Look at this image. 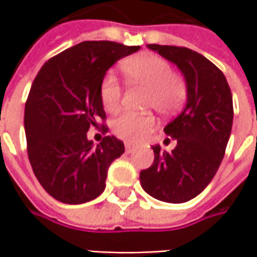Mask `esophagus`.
I'll use <instances>...</instances> for the list:
<instances>
[{
  "label": "esophagus",
  "instance_id": "esophagus-1",
  "mask_svg": "<svg viewBox=\"0 0 257 257\" xmlns=\"http://www.w3.org/2000/svg\"><path fill=\"white\" fill-rule=\"evenodd\" d=\"M134 152V146L132 144H125V153H133Z\"/></svg>",
  "mask_w": 257,
  "mask_h": 257
}]
</instances>
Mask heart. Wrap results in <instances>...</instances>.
<instances>
[{"label":"heart","instance_id":"b5f03b06","mask_svg":"<svg viewBox=\"0 0 257 257\" xmlns=\"http://www.w3.org/2000/svg\"><path fill=\"white\" fill-rule=\"evenodd\" d=\"M125 78L149 88L146 105L159 113L169 114L177 110L187 97V85L182 75L172 71L167 60L153 53H142L124 60L121 64ZM100 100L108 113H115L121 103V87L115 75L107 74L100 84ZM156 127L152 114L137 115L124 113L113 123V133L128 143H139Z\"/></svg>","mask_w":257,"mask_h":257}]
</instances>
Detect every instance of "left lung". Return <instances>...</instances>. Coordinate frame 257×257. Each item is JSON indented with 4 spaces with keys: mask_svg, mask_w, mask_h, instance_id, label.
Wrapping results in <instances>:
<instances>
[{
    "mask_svg": "<svg viewBox=\"0 0 257 257\" xmlns=\"http://www.w3.org/2000/svg\"><path fill=\"white\" fill-rule=\"evenodd\" d=\"M147 47L179 67L187 85V103L164 127L177 146L170 153L153 146L154 162L142 170L140 183L157 200L189 202L206 189L222 163L233 124L230 87L212 61L190 48Z\"/></svg>",
    "mask_w": 257,
    "mask_h": 257,
    "instance_id": "1",
    "label": "left lung"
}]
</instances>
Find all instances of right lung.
Segmentation results:
<instances>
[{
	"label": "right lung",
	"instance_id": "right-lung-1",
	"mask_svg": "<svg viewBox=\"0 0 257 257\" xmlns=\"http://www.w3.org/2000/svg\"><path fill=\"white\" fill-rule=\"evenodd\" d=\"M139 50L84 41L50 58L34 78L25 103L27 150L35 177L55 200L81 204L104 192L107 170L124 153V144L105 136L94 147L87 132L105 120L100 84L107 70Z\"/></svg>",
	"mask_w": 257,
	"mask_h": 257
}]
</instances>
